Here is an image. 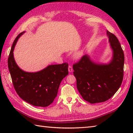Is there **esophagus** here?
<instances>
[{"mask_svg": "<svg viewBox=\"0 0 133 133\" xmlns=\"http://www.w3.org/2000/svg\"><path fill=\"white\" fill-rule=\"evenodd\" d=\"M68 69H69V71L70 73H71V72H72V67L71 66H69Z\"/></svg>", "mask_w": 133, "mask_h": 133, "instance_id": "1", "label": "esophagus"}]
</instances>
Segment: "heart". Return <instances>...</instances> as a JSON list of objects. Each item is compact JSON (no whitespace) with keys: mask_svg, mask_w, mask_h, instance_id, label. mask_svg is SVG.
<instances>
[{"mask_svg":"<svg viewBox=\"0 0 133 133\" xmlns=\"http://www.w3.org/2000/svg\"><path fill=\"white\" fill-rule=\"evenodd\" d=\"M83 55V51L82 50L78 51L74 54V58L76 59H80Z\"/></svg>","mask_w":133,"mask_h":133,"instance_id":"1","label":"heart"}]
</instances>
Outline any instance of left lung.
<instances>
[{"label": "left lung", "instance_id": "8db88e82", "mask_svg": "<svg viewBox=\"0 0 133 133\" xmlns=\"http://www.w3.org/2000/svg\"><path fill=\"white\" fill-rule=\"evenodd\" d=\"M111 60L108 63H97L88 55L73 65L77 87L84 100L90 103L106 101L119 89L123 77L125 57L120 43L113 34L107 31Z\"/></svg>", "mask_w": 133, "mask_h": 133}]
</instances>
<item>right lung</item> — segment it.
Here are the masks:
<instances>
[{
  "mask_svg": "<svg viewBox=\"0 0 133 133\" xmlns=\"http://www.w3.org/2000/svg\"><path fill=\"white\" fill-rule=\"evenodd\" d=\"M25 31L15 38L8 59V66L16 92L22 99L34 106L46 107L51 104L57 95L62 79L68 75L66 63L49 65L39 71H23L16 63L14 50L18 39Z\"/></svg>",
  "mask_w": 133,
  "mask_h": 133,
  "instance_id": "1",
  "label": "right lung"
}]
</instances>
